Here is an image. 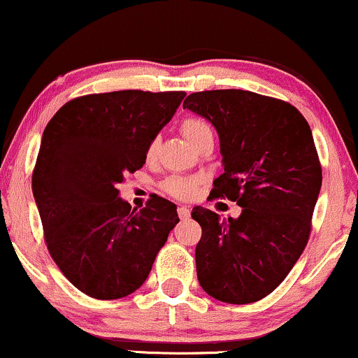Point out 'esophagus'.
<instances>
[{"label":"esophagus","instance_id":"obj_1","mask_svg":"<svg viewBox=\"0 0 358 358\" xmlns=\"http://www.w3.org/2000/svg\"><path fill=\"white\" fill-rule=\"evenodd\" d=\"M178 215H180V219H182V220L190 219V208H187V207H185V205H180V207H178Z\"/></svg>","mask_w":358,"mask_h":358}]
</instances>
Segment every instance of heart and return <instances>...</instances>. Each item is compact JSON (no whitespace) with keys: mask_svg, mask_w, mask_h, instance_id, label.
I'll list each match as a JSON object with an SVG mask.
<instances>
[{"mask_svg":"<svg viewBox=\"0 0 358 358\" xmlns=\"http://www.w3.org/2000/svg\"><path fill=\"white\" fill-rule=\"evenodd\" d=\"M182 133L187 138V141L190 145L195 146L207 134H212L210 126L200 117H188L182 122ZM156 153V141H153L148 148V158H151ZM196 185L199 180L195 178H182V176H173V178H168L165 182V190L170 195L176 196V199H190L193 193L196 192Z\"/></svg>","mask_w":358,"mask_h":358,"instance_id":"obj_1","label":"heart"}]
</instances>
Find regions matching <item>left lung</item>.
<instances>
[{"instance_id": "obj_1", "label": "left lung", "mask_w": 358, "mask_h": 358, "mask_svg": "<svg viewBox=\"0 0 358 358\" xmlns=\"http://www.w3.org/2000/svg\"><path fill=\"white\" fill-rule=\"evenodd\" d=\"M183 109L219 134L224 173L213 180L210 199L227 196L242 207L237 219L192 210L202 225L196 278L219 301H259L289 274L310 237L322 188L313 134L296 108L249 90L190 94Z\"/></svg>"}]
</instances>
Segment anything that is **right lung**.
I'll list each match as a JSON object with an SVG mask.
<instances>
[{
	"instance_id": "add662e5",
	"label": "right lung",
	"mask_w": 358,
	"mask_h": 358,
	"mask_svg": "<svg viewBox=\"0 0 358 358\" xmlns=\"http://www.w3.org/2000/svg\"><path fill=\"white\" fill-rule=\"evenodd\" d=\"M185 92L117 90L67 102L43 131L31 188L50 256L77 289L117 299L146 281L156 254L178 224L176 205L153 195L141 210L119 196L126 173Z\"/></svg>"
}]
</instances>
